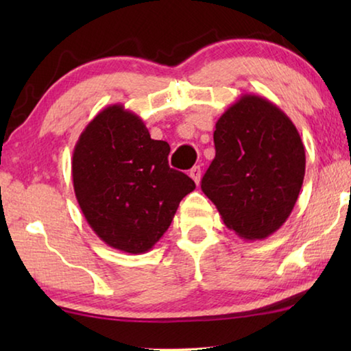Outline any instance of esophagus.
<instances>
[{"instance_id":"esophagus-1","label":"esophagus","mask_w":351,"mask_h":351,"mask_svg":"<svg viewBox=\"0 0 351 351\" xmlns=\"http://www.w3.org/2000/svg\"><path fill=\"white\" fill-rule=\"evenodd\" d=\"M189 175H190V178H192V180L195 181V184H197V186H198L199 181H201V169L198 167V165H197V167L190 169Z\"/></svg>"}]
</instances>
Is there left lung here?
<instances>
[{"mask_svg":"<svg viewBox=\"0 0 351 351\" xmlns=\"http://www.w3.org/2000/svg\"><path fill=\"white\" fill-rule=\"evenodd\" d=\"M215 159L201 189L243 240H265L283 226L305 176V147L293 121L271 100L243 94L213 132Z\"/></svg>","mask_w":351,"mask_h":351,"instance_id":"left-lung-1","label":"left lung"}]
</instances>
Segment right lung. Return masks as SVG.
I'll return each instance as SVG.
<instances>
[{"instance_id":"right-lung-1","label":"right lung","mask_w":351,"mask_h":351,"mask_svg":"<svg viewBox=\"0 0 351 351\" xmlns=\"http://www.w3.org/2000/svg\"><path fill=\"white\" fill-rule=\"evenodd\" d=\"M170 145L154 141L133 111L104 108L73 152L74 193L88 224L106 245L144 254L165 234L181 199L195 189L169 167Z\"/></svg>"}]
</instances>
